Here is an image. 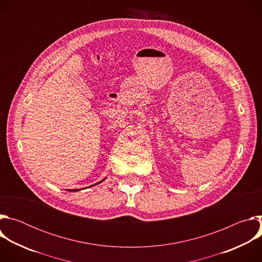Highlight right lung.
I'll return each mask as SVG.
<instances>
[{"label":"right lung","mask_w":262,"mask_h":262,"mask_svg":"<svg viewBox=\"0 0 262 262\" xmlns=\"http://www.w3.org/2000/svg\"><path fill=\"white\" fill-rule=\"evenodd\" d=\"M104 179H105V178H103V179H102V180H100V181H99V182H97V183H95V184H93V185H96V184H98V183H100V182H102V181H103V180H104ZM91 186H92V185H91ZM77 191H80V190H69V192H77Z\"/></svg>","instance_id":"obj_1"}]
</instances>
